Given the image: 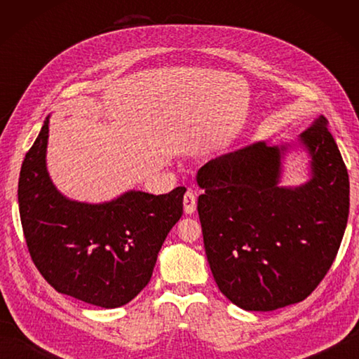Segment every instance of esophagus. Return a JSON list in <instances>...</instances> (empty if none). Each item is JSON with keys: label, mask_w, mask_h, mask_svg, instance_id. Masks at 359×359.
Returning a JSON list of instances; mask_svg holds the SVG:
<instances>
[{"label": "esophagus", "mask_w": 359, "mask_h": 359, "mask_svg": "<svg viewBox=\"0 0 359 359\" xmlns=\"http://www.w3.org/2000/svg\"><path fill=\"white\" fill-rule=\"evenodd\" d=\"M184 208L187 215H193L196 211V194L191 191V189H188L184 196Z\"/></svg>", "instance_id": "34e87169"}]
</instances>
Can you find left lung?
Here are the masks:
<instances>
[{
    "label": "left lung",
    "mask_w": 359,
    "mask_h": 359,
    "mask_svg": "<svg viewBox=\"0 0 359 359\" xmlns=\"http://www.w3.org/2000/svg\"><path fill=\"white\" fill-rule=\"evenodd\" d=\"M299 142L311 179L279 187L287 147L257 142L197 172L205 253L220 292L250 311L306 299L338 255L348 217V174L321 116Z\"/></svg>",
    "instance_id": "obj_1"
}]
</instances>
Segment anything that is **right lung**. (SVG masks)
<instances>
[{"mask_svg": "<svg viewBox=\"0 0 359 359\" xmlns=\"http://www.w3.org/2000/svg\"><path fill=\"white\" fill-rule=\"evenodd\" d=\"M48 137L49 117L18 180L29 255L58 293L103 309L125 306L148 285L158 251L184 212L187 188L160 196L128 191L97 205L69 201L46 170Z\"/></svg>", "mask_w": 359, "mask_h": 359, "instance_id": "add662e5", "label": "right lung"}]
</instances>
